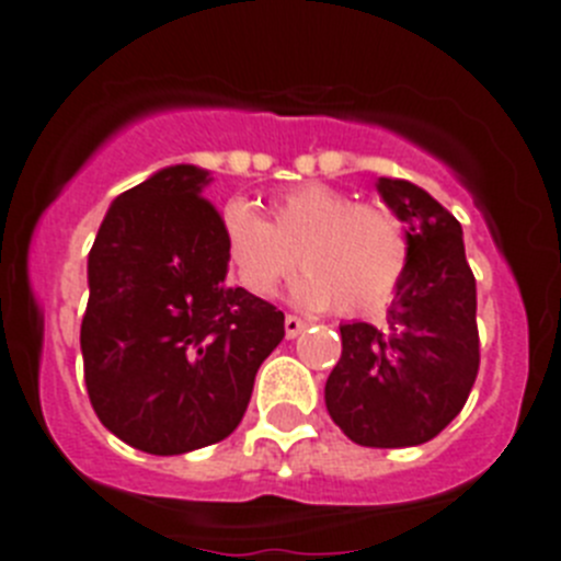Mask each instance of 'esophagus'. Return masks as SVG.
<instances>
[{"mask_svg": "<svg viewBox=\"0 0 561 561\" xmlns=\"http://www.w3.org/2000/svg\"><path fill=\"white\" fill-rule=\"evenodd\" d=\"M308 328V321L299 319V316H285V335L287 339H296L301 330Z\"/></svg>", "mask_w": 561, "mask_h": 561, "instance_id": "34e87169", "label": "esophagus"}]
</instances>
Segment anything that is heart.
<instances>
[{"mask_svg": "<svg viewBox=\"0 0 561 561\" xmlns=\"http://www.w3.org/2000/svg\"><path fill=\"white\" fill-rule=\"evenodd\" d=\"M220 240L228 274L245 294L271 299L301 262L308 274L296 282L294 299L310 310L335 305L347 316L387 305L412 251L396 211L355 203L347 192L321 183L279 194L271 203V220H262L248 199H228Z\"/></svg>", "mask_w": 561, "mask_h": 561, "instance_id": "heart-1", "label": "heart"}]
</instances>
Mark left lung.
<instances>
[{
  "label": "left lung",
  "mask_w": 561,
  "mask_h": 561,
  "mask_svg": "<svg viewBox=\"0 0 561 561\" xmlns=\"http://www.w3.org/2000/svg\"><path fill=\"white\" fill-rule=\"evenodd\" d=\"M378 194L409 231V265L387 324H341V358L324 383L335 426L358 446L403 449L460 415L480 367L477 285L462 228L409 180L378 178Z\"/></svg>",
  "instance_id": "obj_1"
}]
</instances>
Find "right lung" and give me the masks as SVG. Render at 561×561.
I'll list each match as a JSON object with an SVG mask.
<instances>
[{"instance_id": "obj_1", "label": "right lung", "mask_w": 561, "mask_h": 561, "mask_svg": "<svg viewBox=\"0 0 561 561\" xmlns=\"http://www.w3.org/2000/svg\"><path fill=\"white\" fill-rule=\"evenodd\" d=\"M206 169L178 163L118 194L87 260L90 403L146 455H186L240 426L285 313L226 282Z\"/></svg>"}]
</instances>
